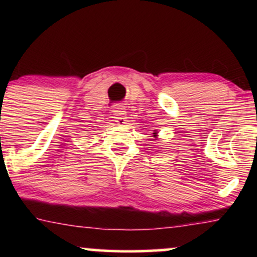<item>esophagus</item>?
Segmentation results:
<instances>
[{
  "label": "esophagus",
  "mask_w": 257,
  "mask_h": 257,
  "mask_svg": "<svg viewBox=\"0 0 257 257\" xmlns=\"http://www.w3.org/2000/svg\"><path fill=\"white\" fill-rule=\"evenodd\" d=\"M114 120L117 122V124L118 125H124L126 123V114H125V111H124V106L120 105V104H117L114 106Z\"/></svg>",
  "instance_id": "34e87169"
}]
</instances>
